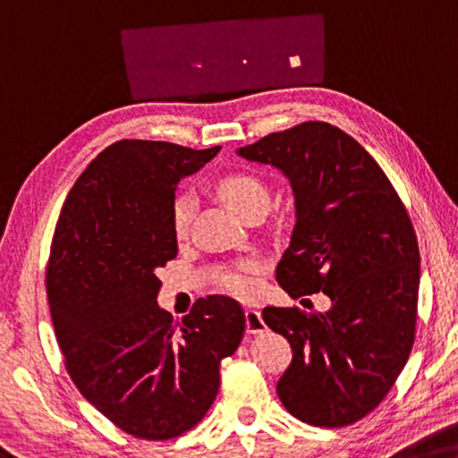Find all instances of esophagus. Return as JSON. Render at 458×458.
<instances>
[{
    "label": "esophagus",
    "instance_id": "obj_1",
    "mask_svg": "<svg viewBox=\"0 0 458 458\" xmlns=\"http://www.w3.org/2000/svg\"><path fill=\"white\" fill-rule=\"evenodd\" d=\"M244 316H246V332L249 334H260L267 330V324L263 320V316H260V310L246 308Z\"/></svg>",
    "mask_w": 458,
    "mask_h": 458
}]
</instances>
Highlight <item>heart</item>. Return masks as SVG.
I'll use <instances>...</instances> for the list:
<instances>
[{
    "label": "heart",
    "instance_id": "b5f03b06",
    "mask_svg": "<svg viewBox=\"0 0 458 458\" xmlns=\"http://www.w3.org/2000/svg\"><path fill=\"white\" fill-rule=\"evenodd\" d=\"M216 190H217V195L224 199V203H226L230 209H234L238 216H244L249 209L257 206L267 209L268 190L263 183V179L252 175V173H244V171L228 173V175L217 179ZM191 216H193V199L185 193L177 195L171 209V222H173V232H175V236L181 238L187 234ZM255 273H257V263L249 260V263H242L238 268H230V271L220 273V287L234 295H249L255 292Z\"/></svg>",
    "mask_w": 458,
    "mask_h": 458
}]
</instances>
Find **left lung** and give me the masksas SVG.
Returning <instances> with one entry per match:
<instances>
[{
    "label": "left lung",
    "instance_id": "8db88e82",
    "mask_svg": "<svg viewBox=\"0 0 458 458\" xmlns=\"http://www.w3.org/2000/svg\"><path fill=\"white\" fill-rule=\"evenodd\" d=\"M289 179L295 228L277 283L297 297L322 292L324 314L263 310L293 351L277 383L301 422L340 428L383 402L416 336L420 249L408 209L375 158L343 130L303 122L236 150Z\"/></svg>",
    "mask_w": 458,
    "mask_h": 458
}]
</instances>
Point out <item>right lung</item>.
<instances>
[{"label":"right lung","mask_w":458,"mask_h":458,"mask_svg":"<svg viewBox=\"0 0 458 458\" xmlns=\"http://www.w3.org/2000/svg\"><path fill=\"white\" fill-rule=\"evenodd\" d=\"M217 150L114 142L75 181L55 228L47 295L64 367L87 402L136 438L169 440L198 424L246 328L226 295L201 297L179 324L157 303V268L177 257V183Z\"/></svg>","instance_id":"1"}]
</instances>
